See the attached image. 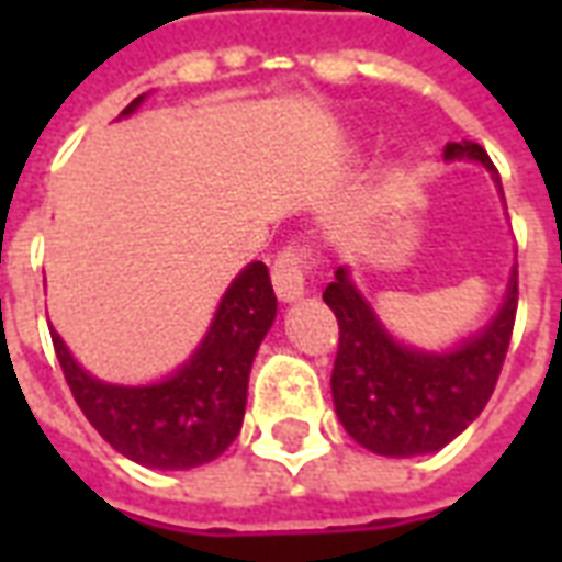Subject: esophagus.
Wrapping results in <instances>:
<instances>
[{"mask_svg":"<svg viewBox=\"0 0 562 562\" xmlns=\"http://www.w3.org/2000/svg\"><path fill=\"white\" fill-rule=\"evenodd\" d=\"M270 280H273V289H277V297L282 304H292L297 297H304L306 292V252L301 246H285L277 261H273V270H270Z\"/></svg>","mask_w":562,"mask_h":562,"instance_id":"obj_1","label":"esophagus"}]
</instances>
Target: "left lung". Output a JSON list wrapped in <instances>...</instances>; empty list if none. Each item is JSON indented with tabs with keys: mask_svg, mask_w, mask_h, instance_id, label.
<instances>
[{
	"mask_svg": "<svg viewBox=\"0 0 562 562\" xmlns=\"http://www.w3.org/2000/svg\"><path fill=\"white\" fill-rule=\"evenodd\" d=\"M446 159L479 161L499 186L494 161L475 140L446 144ZM322 297L340 325L330 394L346 434L373 454L415 458L448 446L491 401L515 328L518 265L496 316L448 352H424L394 340L358 292L349 268H337Z\"/></svg>",
	"mask_w": 562,
	"mask_h": 562,
	"instance_id": "left-lung-1",
	"label": "left lung"
}]
</instances>
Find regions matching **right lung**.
<instances>
[{
	"instance_id": "1",
	"label": "right lung",
	"mask_w": 562,
	"mask_h": 562,
	"mask_svg": "<svg viewBox=\"0 0 562 562\" xmlns=\"http://www.w3.org/2000/svg\"><path fill=\"white\" fill-rule=\"evenodd\" d=\"M138 95L120 116L135 114ZM277 318V294L261 261L246 265L222 294L204 340L180 370L149 385L90 376L50 330L56 358L80 413L111 446L149 470H192L232 446L246 413L249 370Z\"/></svg>"
}]
</instances>
